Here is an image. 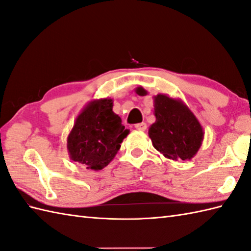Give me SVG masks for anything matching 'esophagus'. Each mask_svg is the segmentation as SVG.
<instances>
[{
    "mask_svg": "<svg viewBox=\"0 0 251 251\" xmlns=\"http://www.w3.org/2000/svg\"><path fill=\"white\" fill-rule=\"evenodd\" d=\"M147 124H145V123H143V122H142V123H138V124H136L135 125V128H136V129H138V130H141V131H144L145 129H147Z\"/></svg>",
    "mask_w": 251,
    "mask_h": 251,
    "instance_id": "obj_1",
    "label": "esophagus"
}]
</instances>
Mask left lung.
<instances>
[{"mask_svg":"<svg viewBox=\"0 0 251 251\" xmlns=\"http://www.w3.org/2000/svg\"><path fill=\"white\" fill-rule=\"evenodd\" d=\"M136 93L140 96L148 94L142 86L137 87ZM154 114L156 122L149 129L153 147L169 159L190 160L204 137L195 114L179 99L164 94L154 97Z\"/></svg>","mask_w":251,"mask_h":251,"instance_id":"1","label":"left lung"}]
</instances>
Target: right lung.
<instances>
[{"instance_id":"1","label":"right lung","mask_w":251,"mask_h":251,"mask_svg":"<svg viewBox=\"0 0 251 251\" xmlns=\"http://www.w3.org/2000/svg\"><path fill=\"white\" fill-rule=\"evenodd\" d=\"M112 107V99H96L81 111L67 138L72 160L97 171L114 158L129 130Z\"/></svg>"}]
</instances>
